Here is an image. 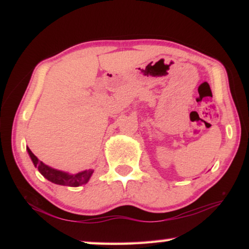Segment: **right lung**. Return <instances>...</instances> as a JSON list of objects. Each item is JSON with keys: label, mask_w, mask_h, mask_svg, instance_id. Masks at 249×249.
Listing matches in <instances>:
<instances>
[{"label": "right lung", "mask_w": 249, "mask_h": 249, "mask_svg": "<svg viewBox=\"0 0 249 249\" xmlns=\"http://www.w3.org/2000/svg\"><path fill=\"white\" fill-rule=\"evenodd\" d=\"M26 149L28 151V155L32 159L34 166L38 169V171L45 177L46 179L49 180L50 182L53 183L60 184V185H68V187H79V185L87 183L91 178L92 174H93V170L92 169L84 170L75 175H70L68 172L53 169V168L45 165L43 161H40V160L32 153V150L29 149L28 147H26Z\"/></svg>", "instance_id": "obj_1"}]
</instances>
